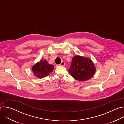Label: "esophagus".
<instances>
[{"label":"esophagus","instance_id":"esophagus-1","mask_svg":"<svg viewBox=\"0 0 124 124\" xmlns=\"http://www.w3.org/2000/svg\"><path fill=\"white\" fill-rule=\"evenodd\" d=\"M65 65V63L64 61L61 62V63L59 65V66H64Z\"/></svg>","mask_w":124,"mask_h":124}]
</instances>
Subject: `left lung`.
Returning <instances> with one entry per match:
<instances>
[{
    "label": "left lung",
    "mask_w": 124,
    "mask_h": 124,
    "mask_svg": "<svg viewBox=\"0 0 124 124\" xmlns=\"http://www.w3.org/2000/svg\"><path fill=\"white\" fill-rule=\"evenodd\" d=\"M94 63L89 58L77 55L72 60L71 66L68 71L75 79L83 81L90 79L95 74Z\"/></svg>",
    "instance_id": "left-lung-1"
}]
</instances>
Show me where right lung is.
Here are the masks:
<instances>
[{"instance_id": "add662e5", "label": "right lung", "mask_w": 124, "mask_h": 124, "mask_svg": "<svg viewBox=\"0 0 124 124\" xmlns=\"http://www.w3.org/2000/svg\"><path fill=\"white\" fill-rule=\"evenodd\" d=\"M54 69V66L48 64L46 59H41L32 67V72L36 78H43L50 74Z\"/></svg>"}]
</instances>
